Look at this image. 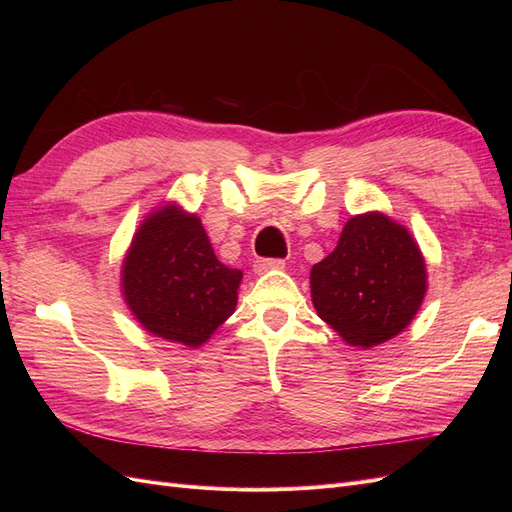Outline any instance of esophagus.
<instances>
[{
    "label": "esophagus",
    "mask_w": 512,
    "mask_h": 512,
    "mask_svg": "<svg viewBox=\"0 0 512 512\" xmlns=\"http://www.w3.org/2000/svg\"><path fill=\"white\" fill-rule=\"evenodd\" d=\"M286 262L282 258H260L254 262V271L258 275L267 273V271H275V269H284Z\"/></svg>",
    "instance_id": "obj_1"
}]
</instances>
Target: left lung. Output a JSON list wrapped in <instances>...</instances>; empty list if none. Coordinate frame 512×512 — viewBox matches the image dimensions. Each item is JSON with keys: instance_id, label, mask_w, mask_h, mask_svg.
Instances as JSON below:
<instances>
[{"instance_id": "1", "label": "left lung", "mask_w": 512, "mask_h": 512, "mask_svg": "<svg viewBox=\"0 0 512 512\" xmlns=\"http://www.w3.org/2000/svg\"><path fill=\"white\" fill-rule=\"evenodd\" d=\"M309 284L318 316L346 344L374 348L412 322L427 292V269L408 228L371 211L346 222Z\"/></svg>"}]
</instances>
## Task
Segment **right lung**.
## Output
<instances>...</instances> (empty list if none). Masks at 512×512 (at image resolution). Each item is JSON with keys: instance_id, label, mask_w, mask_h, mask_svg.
<instances>
[{"instance_id": "obj_1", "label": "right lung", "mask_w": 512, "mask_h": 512, "mask_svg": "<svg viewBox=\"0 0 512 512\" xmlns=\"http://www.w3.org/2000/svg\"><path fill=\"white\" fill-rule=\"evenodd\" d=\"M241 277L215 256L194 213L166 205L136 230L121 290L145 331L196 348L235 312Z\"/></svg>"}]
</instances>
